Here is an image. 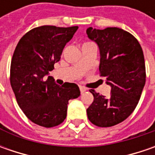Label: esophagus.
I'll use <instances>...</instances> for the list:
<instances>
[{
  "instance_id": "obj_1",
  "label": "esophagus",
  "mask_w": 155,
  "mask_h": 155,
  "mask_svg": "<svg viewBox=\"0 0 155 155\" xmlns=\"http://www.w3.org/2000/svg\"><path fill=\"white\" fill-rule=\"evenodd\" d=\"M79 90H80V92L83 93L86 91V88H84V87H83V86H79Z\"/></svg>"
}]
</instances>
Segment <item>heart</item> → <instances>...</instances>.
<instances>
[{"label": "heart", "instance_id": "1", "mask_svg": "<svg viewBox=\"0 0 155 155\" xmlns=\"http://www.w3.org/2000/svg\"><path fill=\"white\" fill-rule=\"evenodd\" d=\"M91 43H92V42H86V43H84V45H87V44H91Z\"/></svg>", "mask_w": 155, "mask_h": 155}]
</instances>
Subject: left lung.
Masks as SVG:
<instances>
[{
  "label": "left lung",
  "instance_id": "8db88e82",
  "mask_svg": "<svg viewBox=\"0 0 155 155\" xmlns=\"http://www.w3.org/2000/svg\"><path fill=\"white\" fill-rule=\"evenodd\" d=\"M86 33L98 45L100 76L111 86L108 97L90 91L94 100L87 109V116L97 127H112L126 120L140 100L146 82L143 51L131 33L118 27H89Z\"/></svg>",
  "mask_w": 155,
  "mask_h": 155
}]
</instances>
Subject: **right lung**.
Segmentation results:
<instances>
[{"label":"right lung","instance_id":"right-lung-1","mask_svg":"<svg viewBox=\"0 0 155 155\" xmlns=\"http://www.w3.org/2000/svg\"><path fill=\"white\" fill-rule=\"evenodd\" d=\"M78 27L41 26L27 32L15 48L10 66V84L15 98L27 118L45 128L62 123L70 99L80 96L78 86H59L45 76L60 60L63 49Z\"/></svg>","mask_w":155,"mask_h":155}]
</instances>
